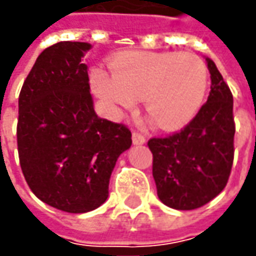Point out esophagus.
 I'll return each instance as SVG.
<instances>
[{
    "instance_id": "esophagus-1",
    "label": "esophagus",
    "mask_w": 256,
    "mask_h": 256,
    "mask_svg": "<svg viewBox=\"0 0 256 256\" xmlns=\"http://www.w3.org/2000/svg\"><path fill=\"white\" fill-rule=\"evenodd\" d=\"M132 138H133V144H144L146 142V137L138 133V132H133L132 133Z\"/></svg>"
}]
</instances>
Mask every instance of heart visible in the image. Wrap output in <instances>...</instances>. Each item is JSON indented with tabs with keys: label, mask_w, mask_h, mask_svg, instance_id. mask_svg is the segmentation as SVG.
I'll use <instances>...</instances> for the list:
<instances>
[{
	"label": "heart",
	"mask_w": 256,
	"mask_h": 256,
	"mask_svg": "<svg viewBox=\"0 0 256 256\" xmlns=\"http://www.w3.org/2000/svg\"><path fill=\"white\" fill-rule=\"evenodd\" d=\"M114 76L92 72V86L106 102L130 109L136 99L160 128L185 126L200 110L208 86L206 62L194 53L132 52L112 62Z\"/></svg>",
	"instance_id": "b5f03b06"
}]
</instances>
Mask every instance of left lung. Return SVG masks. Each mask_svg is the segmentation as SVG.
<instances>
[{
  "instance_id": "8db88e82",
  "label": "left lung",
  "mask_w": 256,
  "mask_h": 256,
  "mask_svg": "<svg viewBox=\"0 0 256 256\" xmlns=\"http://www.w3.org/2000/svg\"><path fill=\"white\" fill-rule=\"evenodd\" d=\"M208 68L212 90L198 114L179 132L147 142L158 198L176 210H194L213 200L226 188L232 168V94L210 58Z\"/></svg>"
}]
</instances>
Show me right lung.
Returning a JSON list of instances; mask_svg holds the SVG:
<instances>
[{
	"mask_svg": "<svg viewBox=\"0 0 256 256\" xmlns=\"http://www.w3.org/2000/svg\"><path fill=\"white\" fill-rule=\"evenodd\" d=\"M91 44L60 42L42 52L19 94V164L30 190L67 213H86L109 196L116 161L132 146L123 123L94 110L88 68Z\"/></svg>",
	"mask_w": 256,
	"mask_h": 256,
	"instance_id": "right-lung-1",
	"label": "right lung"
}]
</instances>
